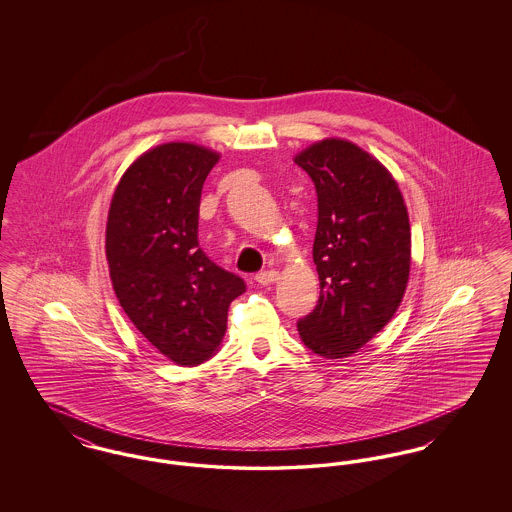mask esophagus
<instances>
[{
    "label": "esophagus",
    "instance_id": "1",
    "mask_svg": "<svg viewBox=\"0 0 512 512\" xmlns=\"http://www.w3.org/2000/svg\"><path fill=\"white\" fill-rule=\"evenodd\" d=\"M276 280H278V272H276V270H263V272H259V274L255 276V282L261 284V286H270V284L276 282Z\"/></svg>",
    "mask_w": 512,
    "mask_h": 512
}]
</instances>
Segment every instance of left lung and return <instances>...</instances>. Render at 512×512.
Returning a JSON list of instances; mask_svg holds the SVG:
<instances>
[{"label": "left lung", "instance_id": "obj_1", "mask_svg": "<svg viewBox=\"0 0 512 512\" xmlns=\"http://www.w3.org/2000/svg\"><path fill=\"white\" fill-rule=\"evenodd\" d=\"M317 188L313 259L320 297L297 322L324 359L357 353L395 315L411 270L409 215L390 171L365 149L328 138L295 155Z\"/></svg>", "mask_w": 512, "mask_h": 512}]
</instances>
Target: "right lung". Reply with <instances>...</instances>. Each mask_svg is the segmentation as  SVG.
<instances>
[{"label":"right lung","mask_w":512,"mask_h":512,"mask_svg":"<svg viewBox=\"0 0 512 512\" xmlns=\"http://www.w3.org/2000/svg\"><path fill=\"white\" fill-rule=\"evenodd\" d=\"M219 153L171 142L140 155L111 199L105 255L124 313L176 365H201L226 332L244 280L197 242L199 199Z\"/></svg>","instance_id":"1"}]
</instances>
